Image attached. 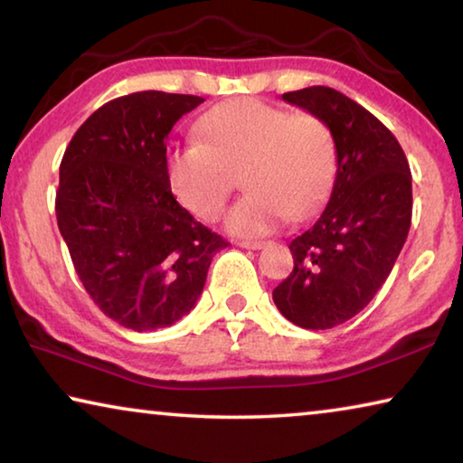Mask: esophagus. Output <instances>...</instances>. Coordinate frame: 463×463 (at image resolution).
<instances>
[{
	"label": "esophagus",
	"instance_id": "esophagus-1",
	"mask_svg": "<svg viewBox=\"0 0 463 463\" xmlns=\"http://www.w3.org/2000/svg\"><path fill=\"white\" fill-rule=\"evenodd\" d=\"M239 247H242V249H253V250H260L265 242L263 241H239L237 242Z\"/></svg>",
	"mask_w": 463,
	"mask_h": 463
}]
</instances>
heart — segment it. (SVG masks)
Listing matches in <instances>:
<instances>
[{"instance_id": "b5f03b06", "label": "heart", "mask_w": 463, "mask_h": 463, "mask_svg": "<svg viewBox=\"0 0 463 463\" xmlns=\"http://www.w3.org/2000/svg\"><path fill=\"white\" fill-rule=\"evenodd\" d=\"M195 135L198 140L169 148L165 171L179 203L202 221L222 214L239 171L249 194L226 226L241 237L269 232L286 216H308L331 192L336 145L317 116L239 98L208 109Z\"/></svg>"}]
</instances>
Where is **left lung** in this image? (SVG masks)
I'll return each mask as SVG.
<instances>
[{"label":"left lung","instance_id":"obj_1","mask_svg":"<svg viewBox=\"0 0 463 463\" xmlns=\"http://www.w3.org/2000/svg\"><path fill=\"white\" fill-rule=\"evenodd\" d=\"M323 120L336 145L331 198L289 242L294 269L273 289L289 323L333 328L372 302L409 237L412 175L394 135L341 91L315 85L281 96Z\"/></svg>","mask_w":463,"mask_h":463}]
</instances>
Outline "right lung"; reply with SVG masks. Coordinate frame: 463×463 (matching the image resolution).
<instances>
[{"label":"right lung","instance_id":"1","mask_svg":"<svg viewBox=\"0 0 463 463\" xmlns=\"http://www.w3.org/2000/svg\"><path fill=\"white\" fill-rule=\"evenodd\" d=\"M203 98L138 91L108 101L62 155L54 210L83 288L116 323L156 331L190 312L226 242L171 194L174 124Z\"/></svg>","mask_w":463,"mask_h":463}]
</instances>
